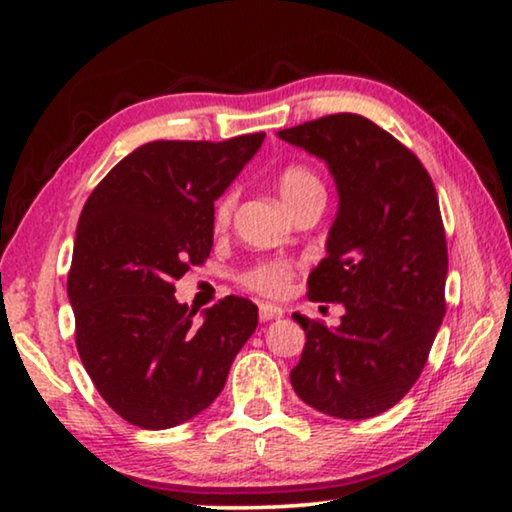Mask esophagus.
Instances as JSON below:
<instances>
[{"mask_svg": "<svg viewBox=\"0 0 512 512\" xmlns=\"http://www.w3.org/2000/svg\"><path fill=\"white\" fill-rule=\"evenodd\" d=\"M284 317V310L279 305H268L263 303L258 307V319L261 321H272V319H282Z\"/></svg>", "mask_w": 512, "mask_h": 512, "instance_id": "obj_1", "label": "esophagus"}]
</instances>
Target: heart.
Instances as JSON below:
<instances>
[{"mask_svg": "<svg viewBox=\"0 0 512 512\" xmlns=\"http://www.w3.org/2000/svg\"><path fill=\"white\" fill-rule=\"evenodd\" d=\"M277 191H279V198L284 200V205L291 209L296 202L307 198V195L324 193V184H321L317 174L307 170V167L291 165L279 172ZM233 205H235L233 193H226L219 202H216V209H214L216 226H226L230 219V212H233ZM289 279H291V270L286 268V265L268 263V265H258L254 272H249L247 282L251 289L268 293V296H279V293H284Z\"/></svg>", "mask_w": 512, "mask_h": 512, "instance_id": "1", "label": "heart"}]
</instances>
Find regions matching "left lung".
<instances>
[{
	"instance_id": "left-lung-1",
	"label": "left lung",
	"mask_w": 512,
	"mask_h": 512,
	"mask_svg": "<svg viewBox=\"0 0 512 512\" xmlns=\"http://www.w3.org/2000/svg\"><path fill=\"white\" fill-rule=\"evenodd\" d=\"M277 137L324 160L335 181L338 212L307 296L345 307L338 326L293 314L307 342L291 384L328 417L382 415L422 375L445 317L436 188L415 153L363 116H324Z\"/></svg>"
}]
</instances>
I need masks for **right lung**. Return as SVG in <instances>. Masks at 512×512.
Listing matches in <instances>:
<instances>
[{"mask_svg":"<svg viewBox=\"0 0 512 512\" xmlns=\"http://www.w3.org/2000/svg\"><path fill=\"white\" fill-rule=\"evenodd\" d=\"M263 139L142 144L83 207L67 277L76 349L125 422L160 431L200 415L256 331L251 300L223 298L198 324L172 282L209 256L214 202Z\"/></svg>","mask_w":512,"mask_h":512,"instance_id":"1","label":"right lung"}]
</instances>
